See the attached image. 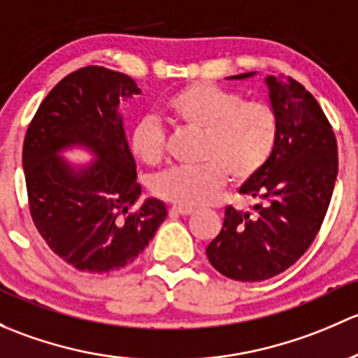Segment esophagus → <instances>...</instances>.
Segmentation results:
<instances>
[{
    "label": "esophagus",
    "mask_w": 358,
    "mask_h": 358,
    "mask_svg": "<svg viewBox=\"0 0 358 358\" xmlns=\"http://www.w3.org/2000/svg\"><path fill=\"white\" fill-rule=\"evenodd\" d=\"M194 210L193 208H187V206H179V205H174L171 208V213H174V215H191Z\"/></svg>",
    "instance_id": "esophagus-1"
}]
</instances>
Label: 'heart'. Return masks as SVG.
Returning <instances> with one entry per match:
<instances>
[{
	"mask_svg": "<svg viewBox=\"0 0 358 358\" xmlns=\"http://www.w3.org/2000/svg\"><path fill=\"white\" fill-rule=\"evenodd\" d=\"M165 113L174 122L203 131L200 165L162 172L152 189L179 206L210 203L226 182H245L265 167L274 153L279 122L274 108L260 99H243L236 91L208 83H191L167 98ZM165 134L157 120H139L131 132V152L155 165L164 157Z\"/></svg>",
	"mask_w": 358,
	"mask_h": 358,
	"instance_id": "b5f03b06",
	"label": "heart"
}]
</instances>
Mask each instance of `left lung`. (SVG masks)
<instances>
[{
    "instance_id": "left-lung-1",
    "label": "left lung",
    "mask_w": 358,
    "mask_h": 358,
    "mask_svg": "<svg viewBox=\"0 0 358 358\" xmlns=\"http://www.w3.org/2000/svg\"><path fill=\"white\" fill-rule=\"evenodd\" d=\"M255 72L227 79H248ZM279 136L271 160L239 193L260 200L253 212L227 206L222 231L206 246L213 268L243 282L271 279L314 243L338 176V145L317 99L294 79L265 77Z\"/></svg>"
}]
</instances>
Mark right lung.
I'll use <instances>...</instances> for the list:
<instances>
[{
    "mask_svg": "<svg viewBox=\"0 0 358 358\" xmlns=\"http://www.w3.org/2000/svg\"><path fill=\"white\" fill-rule=\"evenodd\" d=\"M141 93L122 72L90 65L50 91L29 124L22 150L29 208L46 245L77 271L105 274L134 262L167 217L164 201L138 208L141 184L119 105ZM94 153L72 166L65 149Z\"/></svg>",
    "mask_w": 358,
    "mask_h": 358,
    "instance_id": "obj_1",
    "label": "right lung"
}]
</instances>
